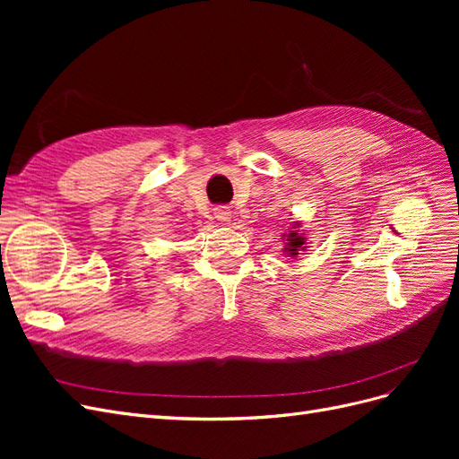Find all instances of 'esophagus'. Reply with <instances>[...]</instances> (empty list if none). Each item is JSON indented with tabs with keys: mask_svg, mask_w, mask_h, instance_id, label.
Here are the masks:
<instances>
[{
	"mask_svg": "<svg viewBox=\"0 0 459 459\" xmlns=\"http://www.w3.org/2000/svg\"><path fill=\"white\" fill-rule=\"evenodd\" d=\"M214 216H216L220 221H230L231 211H230L228 206H218V208H214Z\"/></svg>",
	"mask_w": 459,
	"mask_h": 459,
	"instance_id": "esophagus-1",
	"label": "esophagus"
}]
</instances>
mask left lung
Wrapping results in <instances>:
<instances>
[{"label": "left lung", "instance_id": "left-lung-1", "mask_svg": "<svg viewBox=\"0 0 459 459\" xmlns=\"http://www.w3.org/2000/svg\"><path fill=\"white\" fill-rule=\"evenodd\" d=\"M299 228V224H297ZM287 243H285V253L289 256H297L299 251H304V238L299 233V230H293L290 233H287Z\"/></svg>", "mask_w": 459, "mask_h": 459}]
</instances>
